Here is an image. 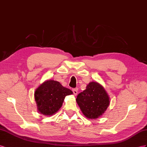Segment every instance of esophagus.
<instances>
[{
	"instance_id": "obj_1",
	"label": "esophagus",
	"mask_w": 147,
	"mask_h": 147,
	"mask_svg": "<svg viewBox=\"0 0 147 147\" xmlns=\"http://www.w3.org/2000/svg\"><path fill=\"white\" fill-rule=\"evenodd\" d=\"M73 94H74L75 96L77 95L78 93V89H73Z\"/></svg>"
}]
</instances>
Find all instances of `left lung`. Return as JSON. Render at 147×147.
<instances>
[{
	"label": "left lung",
	"instance_id": "left-lung-1",
	"mask_svg": "<svg viewBox=\"0 0 147 147\" xmlns=\"http://www.w3.org/2000/svg\"><path fill=\"white\" fill-rule=\"evenodd\" d=\"M76 102L86 118L94 120L106 111L110 104V98L102 85L92 81L78 95Z\"/></svg>",
	"mask_w": 147,
	"mask_h": 147
}]
</instances>
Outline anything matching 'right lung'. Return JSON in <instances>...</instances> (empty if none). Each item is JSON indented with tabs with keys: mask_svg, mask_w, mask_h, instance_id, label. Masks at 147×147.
<instances>
[{
	"mask_svg": "<svg viewBox=\"0 0 147 147\" xmlns=\"http://www.w3.org/2000/svg\"><path fill=\"white\" fill-rule=\"evenodd\" d=\"M71 94L73 92L59 82L52 80L45 81L35 91L37 110L45 116L53 115L61 107L65 97Z\"/></svg>",
	"mask_w": 147,
	"mask_h": 147,
	"instance_id": "right-lung-1",
	"label": "right lung"
}]
</instances>
